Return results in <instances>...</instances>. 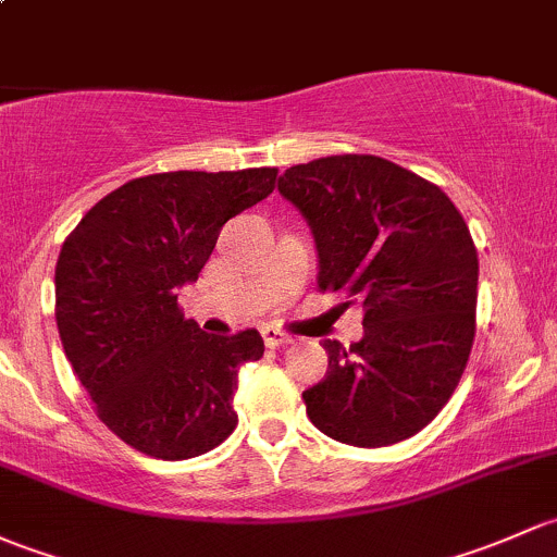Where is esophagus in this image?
I'll return each instance as SVG.
<instances>
[{"instance_id": "obj_1", "label": "esophagus", "mask_w": 557, "mask_h": 557, "mask_svg": "<svg viewBox=\"0 0 557 557\" xmlns=\"http://www.w3.org/2000/svg\"><path fill=\"white\" fill-rule=\"evenodd\" d=\"M262 341H265L268 348H278V346H286V343H292V337L286 335V332L276 330V326H262Z\"/></svg>"}]
</instances>
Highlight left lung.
Masks as SVG:
<instances>
[{"label":"left lung","mask_w":557,"mask_h":557,"mask_svg":"<svg viewBox=\"0 0 557 557\" xmlns=\"http://www.w3.org/2000/svg\"><path fill=\"white\" fill-rule=\"evenodd\" d=\"M278 193L311 227L319 289L364 311L351 348L324 341L326 375L306 388L319 432L383 448L421 432L456 392L478 308V249L450 198L375 154L292 165Z\"/></svg>","instance_id":"left-lung-1"}]
</instances>
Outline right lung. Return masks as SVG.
Instances as JSON below:
<instances>
[{
	"instance_id": "1",
	"label": "right lung",
	"mask_w": 557,
	"mask_h": 557,
	"mask_svg": "<svg viewBox=\"0 0 557 557\" xmlns=\"http://www.w3.org/2000/svg\"><path fill=\"white\" fill-rule=\"evenodd\" d=\"M276 169L169 171L101 198L64 240L55 321L101 421L165 461L200 456L236 429L238 367L260 332L209 335L176 292L198 278L222 225L273 193Z\"/></svg>"
}]
</instances>
